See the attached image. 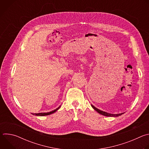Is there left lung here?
<instances>
[{"label": "left lung", "mask_w": 149, "mask_h": 149, "mask_svg": "<svg viewBox=\"0 0 149 149\" xmlns=\"http://www.w3.org/2000/svg\"><path fill=\"white\" fill-rule=\"evenodd\" d=\"M91 106H92V107L96 111H97L99 114H102V115H103V116H107V117H118V116H121V115H122L123 114H124V113H121V114H110V113H106V112H105V111H101V110H99V109H97L96 107H95L94 105H91Z\"/></svg>", "instance_id": "8db88e82"}]
</instances>
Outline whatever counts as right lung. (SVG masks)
<instances>
[{
  "instance_id": "1",
  "label": "right lung",
  "mask_w": 149,
  "mask_h": 149,
  "mask_svg": "<svg viewBox=\"0 0 149 149\" xmlns=\"http://www.w3.org/2000/svg\"><path fill=\"white\" fill-rule=\"evenodd\" d=\"M61 107V106H59V107L58 108H57L56 109L52 111H50V112H48V113H35V114H32L33 115H35V116H48V115H50L52 113H54L55 112H56L59 108Z\"/></svg>"
}]
</instances>
